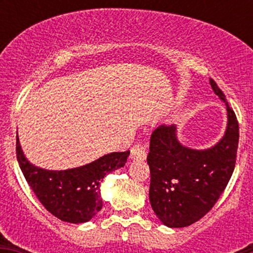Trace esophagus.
<instances>
[{
	"instance_id": "34e87169",
	"label": "esophagus",
	"mask_w": 253,
	"mask_h": 253,
	"mask_svg": "<svg viewBox=\"0 0 253 253\" xmlns=\"http://www.w3.org/2000/svg\"><path fill=\"white\" fill-rule=\"evenodd\" d=\"M147 157V145L138 142L131 148V158L133 160H144Z\"/></svg>"
}]
</instances>
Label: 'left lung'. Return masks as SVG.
<instances>
[{"instance_id": "8db88e82", "label": "left lung", "mask_w": 253, "mask_h": 253, "mask_svg": "<svg viewBox=\"0 0 253 253\" xmlns=\"http://www.w3.org/2000/svg\"><path fill=\"white\" fill-rule=\"evenodd\" d=\"M211 85L228 110L225 136L218 144L206 150L183 147L174 125H160L150 136V206L169 228H183L203 218L224 192L235 168L239 122L213 79Z\"/></svg>"}]
</instances>
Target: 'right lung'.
<instances>
[{
	"instance_id": "1",
	"label": "right lung",
	"mask_w": 253,
	"mask_h": 253,
	"mask_svg": "<svg viewBox=\"0 0 253 253\" xmlns=\"http://www.w3.org/2000/svg\"><path fill=\"white\" fill-rule=\"evenodd\" d=\"M16 154L23 175L40 203L60 220L78 224L90 220L103 208L101 180L125 167L129 150L104 155L76 169L50 171L25 159L17 134Z\"/></svg>"
}]
</instances>
